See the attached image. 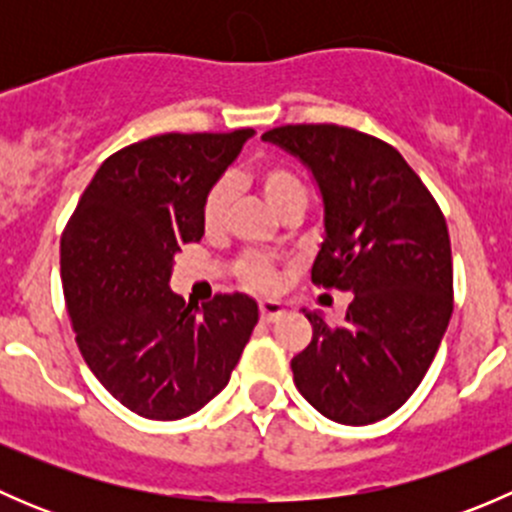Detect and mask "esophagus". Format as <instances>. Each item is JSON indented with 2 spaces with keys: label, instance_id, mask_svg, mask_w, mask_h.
<instances>
[{
  "label": "esophagus",
  "instance_id": "esophagus-1",
  "mask_svg": "<svg viewBox=\"0 0 512 512\" xmlns=\"http://www.w3.org/2000/svg\"><path fill=\"white\" fill-rule=\"evenodd\" d=\"M282 314H285V307H282V302H277V299H262L260 302L262 322H275Z\"/></svg>",
  "mask_w": 512,
  "mask_h": 512
}]
</instances>
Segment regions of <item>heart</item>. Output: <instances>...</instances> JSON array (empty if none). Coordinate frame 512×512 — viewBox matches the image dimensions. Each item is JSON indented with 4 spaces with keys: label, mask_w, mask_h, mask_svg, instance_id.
Segmentation results:
<instances>
[{
    "label": "heart",
    "mask_w": 512,
    "mask_h": 512,
    "mask_svg": "<svg viewBox=\"0 0 512 512\" xmlns=\"http://www.w3.org/2000/svg\"><path fill=\"white\" fill-rule=\"evenodd\" d=\"M257 188H260L262 198L267 200L272 210L277 215H287L292 210H302L307 205L309 190L307 183H304L302 175L297 170L287 168V165L280 163H270L262 165L257 170ZM230 203H232V183L227 178L218 180L213 188L208 190L203 203V225L205 230H220L225 225L227 213H230ZM237 275L242 277L245 282L255 287H272L277 282V272L265 257L260 255H242L240 260L235 262Z\"/></svg>",
    "instance_id": "heart-1"
}]
</instances>
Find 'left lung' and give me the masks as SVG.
I'll return each instance as SVG.
<instances>
[{"instance_id": "1", "label": "left lung", "mask_w": 512, "mask_h": 512, "mask_svg": "<svg viewBox=\"0 0 512 512\" xmlns=\"http://www.w3.org/2000/svg\"><path fill=\"white\" fill-rule=\"evenodd\" d=\"M262 141L297 158L322 198L312 282L354 294L342 324L302 309L314 337L292 359L294 384L332 421H381L421 384L453 312L441 208L396 148L354 128L302 123Z\"/></svg>"}]
</instances>
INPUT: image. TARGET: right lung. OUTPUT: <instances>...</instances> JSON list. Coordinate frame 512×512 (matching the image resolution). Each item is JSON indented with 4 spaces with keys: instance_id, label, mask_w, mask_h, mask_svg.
<instances>
[{
    "instance_id": "add662e5",
    "label": "right lung",
    "mask_w": 512,
    "mask_h": 512,
    "mask_svg": "<svg viewBox=\"0 0 512 512\" xmlns=\"http://www.w3.org/2000/svg\"><path fill=\"white\" fill-rule=\"evenodd\" d=\"M252 131L165 133L113 153L61 235V282L81 356L126 409L175 421L230 381L260 319L247 294L185 304L175 255L203 237V203Z\"/></svg>"
}]
</instances>
